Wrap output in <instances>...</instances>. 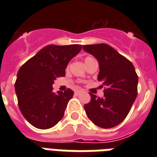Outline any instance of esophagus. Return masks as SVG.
Wrapping results in <instances>:
<instances>
[{
    "label": "esophagus",
    "mask_w": 157,
    "mask_h": 157,
    "mask_svg": "<svg viewBox=\"0 0 157 157\" xmlns=\"http://www.w3.org/2000/svg\"><path fill=\"white\" fill-rule=\"evenodd\" d=\"M82 92V91H79V90H76V91H75V95H79L80 93Z\"/></svg>",
    "instance_id": "obj_1"
}]
</instances>
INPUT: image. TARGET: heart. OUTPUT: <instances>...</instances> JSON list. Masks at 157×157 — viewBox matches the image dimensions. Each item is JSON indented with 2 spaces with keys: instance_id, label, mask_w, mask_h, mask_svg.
Listing matches in <instances>:
<instances>
[{
  "instance_id": "b5f03b06",
  "label": "heart",
  "mask_w": 157,
  "mask_h": 157,
  "mask_svg": "<svg viewBox=\"0 0 157 157\" xmlns=\"http://www.w3.org/2000/svg\"><path fill=\"white\" fill-rule=\"evenodd\" d=\"M92 57H86V58H85V61H86L87 59H91Z\"/></svg>"
}]
</instances>
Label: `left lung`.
Segmentation results:
<instances>
[{
    "label": "left lung",
    "instance_id": "obj_1",
    "mask_svg": "<svg viewBox=\"0 0 157 157\" xmlns=\"http://www.w3.org/2000/svg\"><path fill=\"white\" fill-rule=\"evenodd\" d=\"M83 49L99 64L98 80L105 86L104 96L90 94L84 106L91 121L98 127H115L124 120L137 97L138 75L131 62L106 44L83 45Z\"/></svg>",
    "mask_w": 157,
    "mask_h": 157
}]
</instances>
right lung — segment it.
Masks as SVG:
<instances>
[{
  "mask_svg": "<svg viewBox=\"0 0 157 157\" xmlns=\"http://www.w3.org/2000/svg\"><path fill=\"white\" fill-rule=\"evenodd\" d=\"M82 49V45L50 44L39 50L19 69L15 91L23 117L35 128L54 127L64 116L74 92H53L54 81L65 75L70 60Z\"/></svg>",
  "mask_w": 157,
  "mask_h": 157,
  "instance_id": "right-lung-1",
  "label": "right lung"
}]
</instances>
